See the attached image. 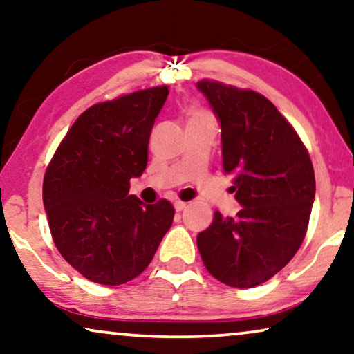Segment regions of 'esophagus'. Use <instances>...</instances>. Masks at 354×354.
Segmentation results:
<instances>
[{
	"instance_id": "1",
	"label": "esophagus",
	"mask_w": 354,
	"mask_h": 354,
	"mask_svg": "<svg viewBox=\"0 0 354 354\" xmlns=\"http://www.w3.org/2000/svg\"><path fill=\"white\" fill-rule=\"evenodd\" d=\"M187 203H183V201H176V203H174V208H176V211H183L187 208Z\"/></svg>"
}]
</instances>
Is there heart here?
Masks as SVG:
<instances>
[{"instance_id": "b5f03b06", "label": "heart", "mask_w": 354, "mask_h": 354, "mask_svg": "<svg viewBox=\"0 0 354 354\" xmlns=\"http://www.w3.org/2000/svg\"><path fill=\"white\" fill-rule=\"evenodd\" d=\"M198 115H206V113H201V112H195L194 117H198Z\"/></svg>"}]
</instances>
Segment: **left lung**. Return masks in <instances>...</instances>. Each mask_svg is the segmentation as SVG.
<instances>
[{
    "label": "left lung",
    "mask_w": 354,
    "mask_h": 354,
    "mask_svg": "<svg viewBox=\"0 0 354 354\" xmlns=\"http://www.w3.org/2000/svg\"><path fill=\"white\" fill-rule=\"evenodd\" d=\"M196 87L221 123L223 169L241 203L216 211L196 244L205 267L232 288H254L286 267L304 241L315 176L299 135L267 97L203 80Z\"/></svg>",
    "instance_id": "left-lung-1"
}]
</instances>
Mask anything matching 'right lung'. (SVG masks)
<instances>
[{
  "label": "right lung",
  "mask_w": 354,
  "mask_h": 354,
  "mask_svg": "<svg viewBox=\"0 0 354 354\" xmlns=\"http://www.w3.org/2000/svg\"><path fill=\"white\" fill-rule=\"evenodd\" d=\"M167 86L95 104L59 143L44 177V206L59 254L89 281L117 286L143 273L174 221L167 200L146 205L130 178L148 164Z\"/></svg>",
  "instance_id": "add662e5"
}]
</instances>
